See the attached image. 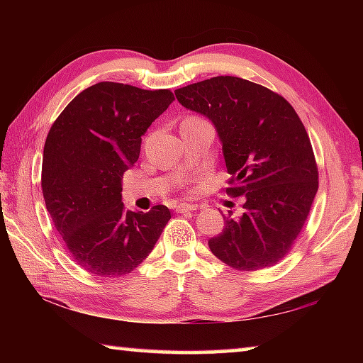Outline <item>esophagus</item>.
Instances as JSON below:
<instances>
[{
    "instance_id": "1",
    "label": "esophagus",
    "mask_w": 363,
    "mask_h": 363,
    "mask_svg": "<svg viewBox=\"0 0 363 363\" xmlns=\"http://www.w3.org/2000/svg\"><path fill=\"white\" fill-rule=\"evenodd\" d=\"M195 205L192 203H179L176 206V213H187V211H194L195 210Z\"/></svg>"
}]
</instances>
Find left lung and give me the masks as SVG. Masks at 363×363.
Listing matches in <instances>:
<instances>
[{
    "label": "left lung",
    "instance_id": "obj_1",
    "mask_svg": "<svg viewBox=\"0 0 363 363\" xmlns=\"http://www.w3.org/2000/svg\"><path fill=\"white\" fill-rule=\"evenodd\" d=\"M174 94L216 128L232 174L225 194L245 196L242 216H224L223 232L208 240L211 253L238 270L274 266L291 250L318 189L303 121L284 97L237 77H214Z\"/></svg>",
    "mask_w": 363,
    "mask_h": 363
}]
</instances>
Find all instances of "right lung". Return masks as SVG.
<instances>
[{
    "label": "right lung",
    "mask_w": 363,
    "mask_h": 363,
    "mask_svg": "<svg viewBox=\"0 0 363 363\" xmlns=\"http://www.w3.org/2000/svg\"><path fill=\"white\" fill-rule=\"evenodd\" d=\"M173 101L169 89L102 82L82 91L48 133L41 169L46 210L89 274H130L171 219L164 205L126 211L121 179L138 162L147 128Z\"/></svg>",
    "instance_id": "1"
}]
</instances>
